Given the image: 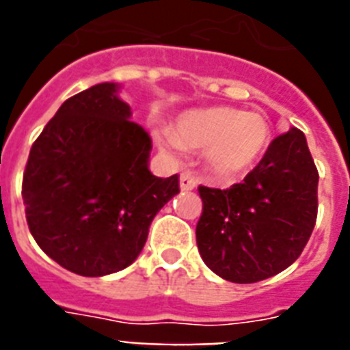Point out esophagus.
<instances>
[{"label": "esophagus", "mask_w": 350, "mask_h": 350, "mask_svg": "<svg viewBox=\"0 0 350 350\" xmlns=\"http://www.w3.org/2000/svg\"><path fill=\"white\" fill-rule=\"evenodd\" d=\"M198 187L196 176L192 174L191 170H183L180 174V189L181 191H192Z\"/></svg>", "instance_id": "obj_1"}]
</instances>
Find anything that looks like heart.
Instances as JSON below:
<instances>
[{
    "label": "heart",
    "instance_id": "1",
    "mask_svg": "<svg viewBox=\"0 0 350 350\" xmlns=\"http://www.w3.org/2000/svg\"><path fill=\"white\" fill-rule=\"evenodd\" d=\"M159 148L169 154L185 148H205L208 169L224 178L249 172L271 142V126L258 112L232 107H213L183 112L172 132L156 131Z\"/></svg>",
    "mask_w": 350,
    "mask_h": 350
}]
</instances>
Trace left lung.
Returning <instances> with one entry per match:
<instances>
[{
  "instance_id": "left-lung-1",
  "label": "left lung",
  "mask_w": 350,
  "mask_h": 350,
  "mask_svg": "<svg viewBox=\"0 0 350 350\" xmlns=\"http://www.w3.org/2000/svg\"><path fill=\"white\" fill-rule=\"evenodd\" d=\"M196 243L205 265L232 283L285 271L309 241L318 214V170L305 134L291 126L269 145L243 183L200 187Z\"/></svg>"
}]
</instances>
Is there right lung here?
<instances>
[{"label": "right lung", "instance_id": "obj_1", "mask_svg": "<svg viewBox=\"0 0 350 350\" xmlns=\"http://www.w3.org/2000/svg\"><path fill=\"white\" fill-rule=\"evenodd\" d=\"M120 83L68 98L30 148L27 224L49 258L79 276H107L136 260L148 227L180 192L178 174L148 170L152 139L131 121Z\"/></svg>", "mask_w": 350, "mask_h": 350}]
</instances>
